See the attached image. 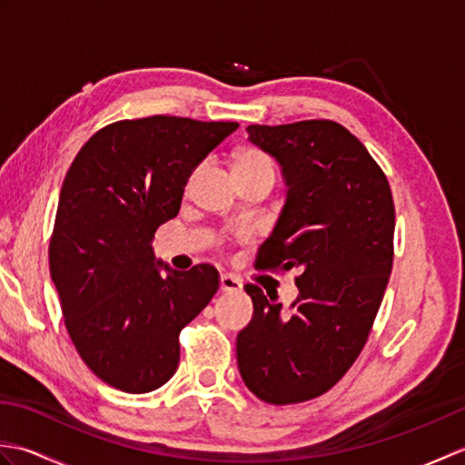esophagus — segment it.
Instances as JSON below:
<instances>
[{
  "label": "esophagus",
  "instance_id": "34e87169",
  "mask_svg": "<svg viewBox=\"0 0 465 465\" xmlns=\"http://www.w3.org/2000/svg\"><path fill=\"white\" fill-rule=\"evenodd\" d=\"M242 282L238 280V278H233V275H230V273H222V278H220V290L223 292V293H233V292H242Z\"/></svg>",
  "mask_w": 465,
  "mask_h": 465
}]
</instances>
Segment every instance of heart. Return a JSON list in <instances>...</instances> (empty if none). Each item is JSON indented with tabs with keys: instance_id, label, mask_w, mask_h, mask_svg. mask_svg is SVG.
I'll return each mask as SVG.
<instances>
[{
	"instance_id": "1",
	"label": "heart",
	"mask_w": 465,
	"mask_h": 465,
	"mask_svg": "<svg viewBox=\"0 0 465 465\" xmlns=\"http://www.w3.org/2000/svg\"><path fill=\"white\" fill-rule=\"evenodd\" d=\"M265 163H272L268 160V155L262 153V152H255V150L242 152L238 155V160H235V167H242V165H265Z\"/></svg>"
}]
</instances>
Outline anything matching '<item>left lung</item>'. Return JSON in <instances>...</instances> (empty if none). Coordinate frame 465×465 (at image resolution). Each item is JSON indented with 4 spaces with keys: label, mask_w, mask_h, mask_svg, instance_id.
<instances>
[{
    "label": "left lung",
    "mask_w": 465,
    "mask_h": 465,
    "mask_svg": "<svg viewBox=\"0 0 465 465\" xmlns=\"http://www.w3.org/2000/svg\"><path fill=\"white\" fill-rule=\"evenodd\" d=\"M248 134L288 185L258 268H295L300 293L282 310L245 285L253 318L235 348L250 391L285 406L322 396L358 360L391 273L396 210L388 177L343 125L308 120Z\"/></svg>",
    "instance_id": "1"
}]
</instances>
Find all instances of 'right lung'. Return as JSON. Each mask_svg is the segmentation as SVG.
I'll list each match as a JSON object with an SVG mask.
<instances>
[{"instance_id":"add662e5","label":"right lung","mask_w":465,"mask_h":465,"mask_svg":"<svg viewBox=\"0 0 465 465\" xmlns=\"http://www.w3.org/2000/svg\"><path fill=\"white\" fill-rule=\"evenodd\" d=\"M238 125L175 115L115 122L69 167L49 273L77 353L115 390L162 388L180 363V331L220 288L212 265L177 272L155 262L152 242L180 212L192 172Z\"/></svg>"}]
</instances>
